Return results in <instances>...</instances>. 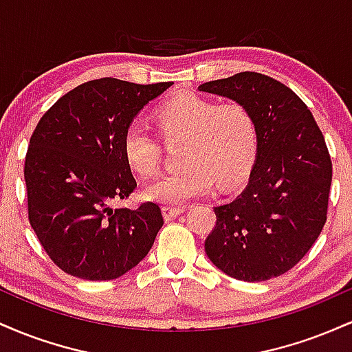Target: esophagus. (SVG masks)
<instances>
[{"mask_svg":"<svg viewBox=\"0 0 352 352\" xmlns=\"http://www.w3.org/2000/svg\"><path fill=\"white\" fill-rule=\"evenodd\" d=\"M162 210H164L165 220H173V218L179 217L180 213L185 212V207H182V205H179V207H170V205H165Z\"/></svg>","mask_w":352,"mask_h":352,"instance_id":"esophagus-1","label":"esophagus"}]
</instances>
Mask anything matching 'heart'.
Masks as SVG:
<instances>
[{"label":"heart","mask_w":352,"mask_h":352,"mask_svg":"<svg viewBox=\"0 0 352 352\" xmlns=\"http://www.w3.org/2000/svg\"><path fill=\"white\" fill-rule=\"evenodd\" d=\"M155 122L165 142L184 139L180 170L157 177L144 190L148 200L165 205L205 195L213 184L228 188L240 184L252 167L258 147L256 122L241 102L218 104L184 92L157 109ZM122 155L142 179L155 175L162 164L157 137L140 122L125 129Z\"/></svg>","instance_id":"1"}]
</instances>
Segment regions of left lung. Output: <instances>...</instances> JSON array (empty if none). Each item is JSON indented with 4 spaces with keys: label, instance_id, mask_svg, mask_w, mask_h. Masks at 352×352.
Returning a JSON list of instances; mask_svg holds the SVG:
<instances>
[{
    "label": "left lung",
    "instance_id": "8db88e82",
    "mask_svg": "<svg viewBox=\"0 0 352 352\" xmlns=\"http://www.w3.org/2000/svg\"><path fill=\"white\" fill-rule=\"evenodd\" d=\"M199 89L248 107L258 132L243 192L213 208L207 256L235 280L281 276L300 263L326 223L333 164L322 132L292 89L260 72H238Z\"/></svg>",
    "mask_w": 352,
    "mask_h": 352
}]
</instances>
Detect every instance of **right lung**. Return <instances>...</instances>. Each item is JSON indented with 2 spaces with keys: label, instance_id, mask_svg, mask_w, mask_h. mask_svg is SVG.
Segmentation results:
<instances>
[{
  "label": "right lung",
  "instance_id": "right-lung-1",
  "mask_svg": "<svg viewBox=\"0 0 352 352\" xmlns=\"http://www.w3.org/2000/svg\"><path fill=\"white\" fill-rule=\"evenodd\" d=\"M172 82L102 78L80 84L44 112L24 160L28 218L64 273L116 280L134 268L162 228L160 207L112 208L137 187L122 137L148 100Z\"/></svg>",
  "mask_w": 352,
  "mask_h": 352
}]
</instances>
